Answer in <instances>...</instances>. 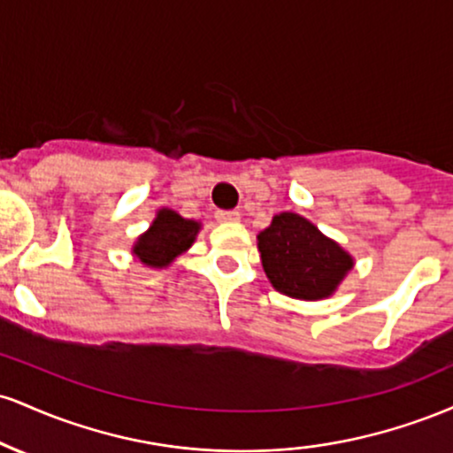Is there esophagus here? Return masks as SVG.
Wrapping results in <instances>:
<instances>
[{
    "instance_id": "esophagus-1",
    "label": "esophagus",
    "mask_w": 453,
    "mask_h": 453,
    "mask_svg": "<svg viewBox=\"0 0 453 453\" xmlns=\"http://www.w3.org/2000/svg\"><path fill=\"white\" fill-rule=\"evenodd\" d=\"M217 221L221 223H236L241 221V212L238 211H217Z\"/></svg>"
}]
</instances>
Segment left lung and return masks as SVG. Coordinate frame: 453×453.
<instances>
[{
    "label": "left lung",
    "mask_w": 453,
    "mask_h": 453,
    "mask_svg": "<svg viewBox=\"0 0 453 453\" xmlns=\"http://www.w3.org/2000/svg\"><path fill=\"white\" fill-rule=\"evenodd\" d=\"M257 247L273 288L300 300L330 296L353 266L349 253L296 212L273 217Z\"/></svg>",
    "instance_id": "1"
}]
</instances>
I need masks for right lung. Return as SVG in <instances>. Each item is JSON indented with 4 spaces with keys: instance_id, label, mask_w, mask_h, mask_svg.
Instances as JSON below:
<instances>
[{
    "instance_id": "obj_1",
    "label": "right lung",
    "mask_w": 453,
    "mask_h": 453,
    "mask_svg": "<svg viewBox=\"0 0 453 453\" xmlns=\"http://www.w3.org/2000/svg\"><path fill=\"white\" fill-rule=\"evenodd\" d=\"M197 230H200V223L183 219L174 211L164 209L157 212V219L153 221L150 230L138 238L134 253L147 266H168L194 242Z\"/></svg>"
}]
</instances>
